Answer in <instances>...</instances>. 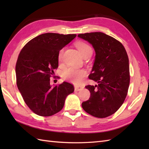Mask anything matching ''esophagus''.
Returning a JSON list of instances; mask_svg holds the SVG:
<instances>
[{
	"label": "esophagus",
	"mask_w": 149,
	"mask_h": 149,
	"mask_svg": "<svg viewBox=\"0 0 149 149\" xmlns=\"http://www.w3.org/2000/svg\"><path fill=\"white\" fill-rule=\"evenodd\" d=\"M83 87L81 86H75V91H80L81 90H83Z\"/></svg>",
	"instance_id": "34e87169"
}]
</instances>
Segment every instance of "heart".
I'll return each mask as SVG.
<instances>
[{
	"instance_id": "1",
	"label": "heart",
	"mask_w": 149,
	"mask_h": 149,
	"mask_svg": "<svg viewBox=\"0 0 149 149\" xmlns=\"http://www.w3.org/2000/svg\"><path fill=\"white\" fill-rule=\"evenodd\" d=\"M75 47H77L83 58L87 56H91L92 54V48L86 42L79 41L75 43ZM63 54V49L60 50L58 53V60L59 61L62 60ZM86 75V72L84 69H76L74 68H68L64 70L63 73V76L64 79L75 84L81 83Z\"/></svg>"
}]
</instances>
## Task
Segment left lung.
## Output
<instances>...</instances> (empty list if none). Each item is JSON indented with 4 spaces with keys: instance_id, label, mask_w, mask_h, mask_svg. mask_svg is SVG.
Wrapping results in <instances>:
<instances>
[{
    "instance_id": "left-lung-1",
    "label": "left lung",
    "mask_w": 149,
    "mask_h": 149,
    "mask_svg": "<svg viewBox=\"0 0 149 149\" xmlns=\"http://www.w3.org/2000/svg\"><path fill=\"white\" fill-rule=\"evenodd\" d=\"M93 45L96 53L89 75L98 84L87 85L89 100L82 103L83 109L97 118H106L115 113L123 104L130 83L129 58L118 40L100 32L78 34Z\"/></svg>"
}]
</instances>
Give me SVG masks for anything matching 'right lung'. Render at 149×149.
Masks as SVG:
<instances>
[{
  "instance_id": "obj_1",
  "label": "right lung",
  "mask_w": 149,
  "mask_h": 149,
  "mask_svg": "<svg viewBox=\"0 0 149 149\" xmlns=\"http://www.w3.org/2000/svg\"><path fill=\"white\" fill-rule=\"evenodd\" d=\"M76 34L45 33L27 42L16 63L17 84L22 98L36 115L50 116L64 106L66 97L74 86L63 82L50 86V78L58 67V53Z\"/></svg>"
}]
</instances>
